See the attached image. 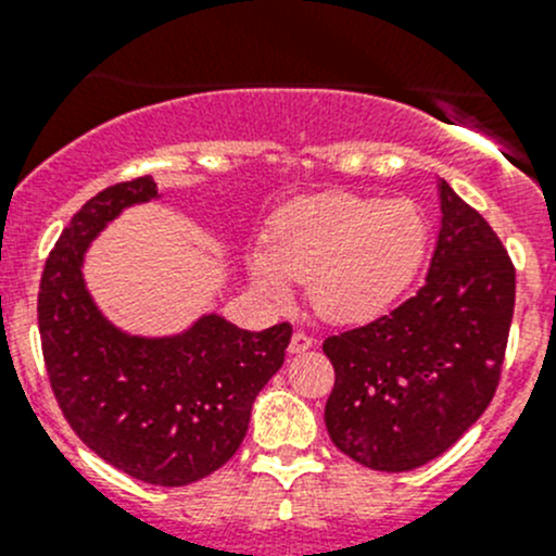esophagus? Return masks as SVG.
Returning <instances> with one entry per match:
<instances>
[{
    "instance_id": "1",
    "label": "esophagus",
    "mask_w": 556,
    "mask_h": 556,
    "mask_svg": "<svg viewBox=\"0 0 556 556\" xmlns=\"http://www.w3.org/2000/svg\"><path fill=\"white\" fill-rule=\"evenodd\" d=\"M314 346V339L309 333H304V330H295L293 333V339H290V346L288 350L293 352V355H299V352H306V350H312Z\"/></svg>"
}]
</instances>
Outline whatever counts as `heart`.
<instances>
[{
  "mask_svg": "<svg viewBox=\"0 0 556 556\" xmlns=\"http://www.w3.org/2000/svg\"><path fill=\"white\" fill-rule=\"evenodd\" d=\"M430 228L406 199L309 195L282 206L252 255V277L268 299L306 282L309 306L328 323H368L408 290L428 255Z\"/></svg>",
  "mask_w": 556,
  "mask_h": 556,
  "instance_id": "b5f03b06",
  "label": "heart"
}]
</instances>
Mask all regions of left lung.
Here are the masks:
<instances>
[{
  "mask_svg": "<svg viewBox=\"0 0 556 556\" xmlns=\"http://www.w3.org/2000/svg\"><path fill=\"white\" fill-rule=\"evenodd\" d=\"M441 231L425 285L374 323L328 336L336 382L325 425L336 450L374 470L444 454L501 384L517 271L497 233L441 179Z\"/></svg>",
  "mask_w": 556,
  "mask_h": 556,
  "instance_id": "8db88e82",
  "label": "left lung"
}]
</instances>
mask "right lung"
Here are the masks:
<instances>
[{"label": "right lung", "mask_w": 556, "mask_h": 556, "mask_svg": "<svg viewBox=\"0 0 556 556\" xmlns=\"http://www.w3.org/2000/svg\"><path fill=\"white\" fill-rule=\"evenodd\" d=\"M155 195L159 185L144 174L80 206L45 261L37 319L50 387L83 444L144 484L182 486L237 454L293 325L252 333L210 314L174 339L112 328L83 285V252L123 206Z\"/></svg>", "instance_id": "1"}]
</instances>
